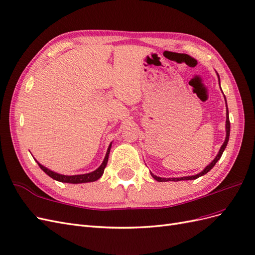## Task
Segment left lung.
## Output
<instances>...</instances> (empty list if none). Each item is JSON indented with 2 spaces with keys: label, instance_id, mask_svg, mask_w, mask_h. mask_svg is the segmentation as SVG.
<instances>
[{
  "label": "left lung",
  "instance_id": "left-lung-1",
  "mask_svg": "<svg viewBox=\"0 0 255 255\" xmlns=\"http://www.w3.org/2000/svg\"><path fill=\"white\" fill-rule=\"evenodd\" d=\"M219 76V75H218ZM219 84H220V80H219ZM226 103H227V101H226ZM226 129H227V137H226V140H225V142H223V144L221 145V148H220V150H219V153L217 154V156L215 157V159L212 161V163L208 165V166H206L205 167V169L204 170L202 171V172H200V173H198V174H196V175H192V176H183V177H173V179H164V177H158V176H156V175H154L153 173H151V175L154 177V179H155L157 182H167V181H174V182H176V181H187V180H196V179H198V177H200V176H202V175H204V174H206L208 171L211 170V169L216 165V163H217V161L220 159V157H221V155H222V153H223V151H225V149H226V146H227V144H228V141H229V137H230V119H229V111H228V107H227V121H226Z\"/></svg>",
  "mask_w": 255,
  "mask_h": 255
}]
</instances>
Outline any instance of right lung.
<instances>
[{
    "instance_id": "1",
    "label": "right lung",
    "mask_w": 255,
    "mask_h": 255,
    "mask_svg": "<svg viewBox=\"0 0 255 255\" xmlns=\"http://www.w3.org/2000/svg\"><path fill=\"white\" fill-rule=\"evenodd\" d=\"M111 146H112V143L110 144L109 149H107V152H106V155H105V158L103 160L102 165L100 166L97 170L92 171L90 173H86V174H79V175H63V174H58L56 172H53L51 170H49L48 168L43 167L42 165H40L39 163H38V165H39V167L42 169V170L47 173L49 176H51L52 179L56 180V181H59V182H63V183H71V184H81V183H88V182H95L97 180H99L100 177L102 176L103 172H104V169L107 165V161H109V155H110V151H111Z\"/></svg>"
}]
</instances>
